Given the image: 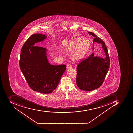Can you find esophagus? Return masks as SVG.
Returning a JSON list of instances; mask_svg holds the SVG:
<instances>
[{
    "label": "esophagus",
    "mask_w": 133,
    "mask_h": 133,
    "mask_svg": "<svg viewBox=\"0 0 133 133\" xmlns=\"http://www.w3.org/2000/svg\"><path fill=\"white\" fill-rule=\"evenodd\" d=\"M66 68H67V69H69L70 68H72V66L71 64H68V65H67V66H66Z\"/></svg>",
    "instance_id": "esophagus-1"
}]
</instances>
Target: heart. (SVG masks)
Segmentation results:
<instances>
[{
	"label": "heart",
	"mask_w": 133,
	"mask_h": 133,
	"mask_svg": "<svg viewBox=\"0 0 133 133\" xmlns=\"http://www.w3.org/2000/svg\"><path fill=\"white\" fill-rule=\"evenodd\" d=\"M83 39V38L81 37L75 38L63 50L64 52L67 53L73 52L77 48V44L79 43L77 46V49L71 56V60L73 62H78L80 61L84 57L90 47V40L88 39H85L82 40ZM59 54L61 55L60 52L59 53Z\"/></svg>",
	"instance_id": "obj_1"
}]
</instances>
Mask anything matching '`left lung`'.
Masks as SVG:
<instances>
[{
	"label": "left lung",
	"instance_id": "obj_1",
	"mask_svg": "<svg viewBox=\"0 0 133 133\" xmlns=\"http://www.w3.org/2000/svg\"><path fill=\"white\" fill-rule=\"evenodd\" d=\"M90 35L95 37L94 42L102 45L106 57L94 56V52L86 59L81 62L77 67V85L85 91H91L100 87L104 82L110 67V58L105 43L101 39L92 32H88ZM94 45L93 50H94Z\"/></svg>",
	"mask_w": 133,
	"mask_h": 133
}]
</instances>
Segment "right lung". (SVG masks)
I'll list each match as a JSON object with an SVG mask.
<instances>
[{
	"instance_id": "right-lung-1",
	"label": "right lung",
	"mask_w": 133,
	"mask_h": 133,
	"mask_svg": "<svg viewBox=\"0 0 133 133\" xmlns=\"http://www.w3.org/2000/svg\"><path fill=\"white\" fill-rule=\"evenodd\" d=\"M47 38L45 35L42 34L32 35L22 47L19 61L21 71L28 85L34 91L43 94L52 92L66 69L64 64L49 63L47 49L34 46Z\"/></svg>"
}]
</instances>
